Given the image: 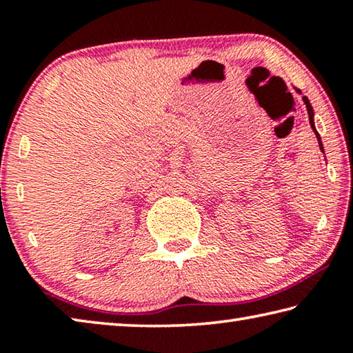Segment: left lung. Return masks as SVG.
<instances>
[{
	"instance_id": "left-lung-1",
	"label": "left lung",
	"mask_w": 353,
	"mask_h": 353,
	"mask_svg": "<svg viewBox=\"0 0 353 353\" xmlns=\"http://www.w3.org/2000/svg\"><path fill=\"white\" fill-rule=\"evenodd\" d=\"M294 90H296L299 94H302V92L299 90V88H296V87H294ZM302 101H303V104H305V107H307L308 118H310V126H312L313 132H314V135H316V139H318V143H319V149H321L322 152H324V146H322L321 135L318 134V130H316V126H314V112H313V107H312V104H310V101H308V98H307V97H302Z\"/></svg>"
}]
</instances>
